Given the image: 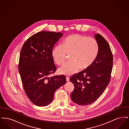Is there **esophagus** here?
<instances>
[{"instance_id":"34e87169","label":"esophagus","mask_w":129,"mask_h":129,"mask_svg":"<svg viewBox=\"0 0 129 129\" xmlns=\"http://www.w3.org/2000/svg\"><path fill=\"white\" fill-rule=\"evenodd\" d=\"M70 81V78L69 77H66V81L69 82Z\"/></svg>"}]
</instances>
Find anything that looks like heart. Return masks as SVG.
<instances>
[{
  "mask_svg": "<svg viewBox=\"0 0 129 129\" xmlns=\"http://www.w3.org/2000/svg\"><path fill=\"white\" fill-rule=\"evenodd\" d=\"M99 44L93 38L79 34H74L66 37L63 44L56 45L52 55L54 61L58 65H62L66 61L67 55H71L72 62L59 68L60 74L71 75L88 69L95 61L99 53Z\"/></svg>",
  "mask_w": 129,
  "mask_h": 129,
  "instance_id": "b5f03b06",
  "label": "heart"
}]
</instances>
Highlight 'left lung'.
<instances>
[{
  "label": "left lung",
  "mask_w": 129,
  "mask_h": 129,
  "mask_svg": "<svg viewBox=\"0 0 129 129\" xmlns=\"http://www.w3.org/2000/svg\"><path fill=\"white\" fill-rule=\"evenodd\" d=\"M99 44L98 56L91 66L70 78L74 88L71 97L74 103L87 105L95 102L108 85L113 56L109 44L99 33L95 35Z\"/></svg>",
  "instance_id": "8db88e82"
}]
</instances>
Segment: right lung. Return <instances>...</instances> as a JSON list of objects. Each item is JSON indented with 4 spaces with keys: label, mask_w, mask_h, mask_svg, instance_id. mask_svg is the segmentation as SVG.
<instances>
[{
    "label": "right lung",
    "mask_w": 129,
    "mask_h": 129,
    "mask_svg": "<svg viewBox=\"0 0 129 129\" xmlns=\"http://www.w3.org/2000/svg\"><path fill=\"white\" fill-rule=\"evenodd\" d=\"M63 35L41 31L29 37L21 50L18 68L23 86L27 97L37 106L51 103L55 90L66 83L63 75L49 77L56 70L53 48Z\"/></svg>",
    "instance_id": "obj_1"
}]
</instances>
